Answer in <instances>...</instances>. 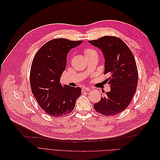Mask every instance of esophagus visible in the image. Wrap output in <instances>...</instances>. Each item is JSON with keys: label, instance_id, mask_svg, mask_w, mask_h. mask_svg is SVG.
I'll use <instances>...</instances> for the list:
<instances>
[{"label": "esophagus", "instance_id": "esophagus-1", "mask_svg": "<svg viewBox=\"0 0 160 160\" xmlns=\"http://www.w3.org/2000/svg\"><path fill=\"white\" fill-rule=\"evenodd\" d=\"M89 90H90L89 88H88V87H83V88H82V91H89Z\"/></svg>", "mask_w": 160, "mask_h": 160}]
</instances>
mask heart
Here are the masks:
<instances>
[{
	"label": "heart",
	"instance_id": "1",
	"mask_svg": "<svg viewBox=\"0 0 160 160\" xmlns=\"http://www.w3.org/2000/svg\"><path fill=\"white\" fill-rule=\"evenodd\" d=\"M84 53H85V55H86V57H89L90 55H91L92 54H94V53H97L96 52V51H94L93 49H85V50H84Z\"/></svg>",
	"mask_w": 160,
	"mask_h": 160
}]
</instances>
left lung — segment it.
Masks as SVG:
<instances>
[{
  "label": "left lung",
  "mask_w": 160,
  "mask_h": 160,
  "mask_svg": "<svg viewBox=\"0 0 160 160\" xmlns=\"http://www.w3.org/2000/svg\"><path fill=\"white\" fill-rule=\"evenodd\" d=\"M89 42L102 51L104 74L110 75L106 81L111 90L94 104V109L104 115H117L128 107L137 89L138 72L135 58L127 45L118 37L104 36Z\"/></svg>",
  "instance_id": "left-lung-1"
}]
</instances>
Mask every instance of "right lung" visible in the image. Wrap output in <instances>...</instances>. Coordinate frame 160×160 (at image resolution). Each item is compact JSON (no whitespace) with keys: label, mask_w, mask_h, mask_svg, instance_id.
<instances>
[{"label":"right lung","mask_w":160,"mask_h":160,"mask_svg":"<svg viewBox=\"0 0 160 160\" xmlns=\"http://www.w3.org/2000/svg\"><path fill=\"white\" fill-rule=\"evenodd\" d=\"M82 41L55 38L43 45L32 62L30 72L31 91L38 105L52 117L68 115L73 110L81 89L60 83L66 68L69 51Z\"/></svg>","instance_id":"1"}]
</instances>
